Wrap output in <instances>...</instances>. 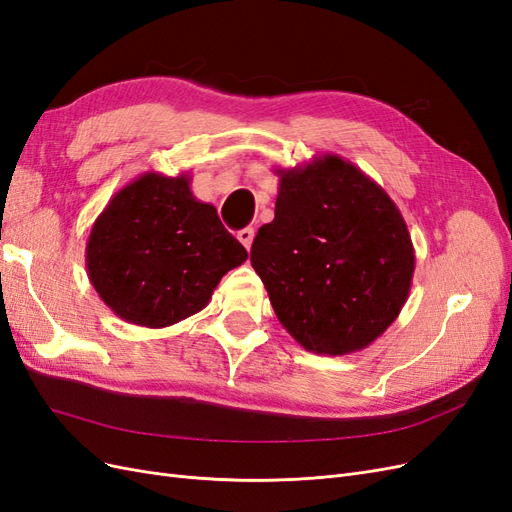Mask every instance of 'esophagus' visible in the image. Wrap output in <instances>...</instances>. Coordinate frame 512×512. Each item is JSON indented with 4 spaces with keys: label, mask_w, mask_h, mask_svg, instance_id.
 <instances>
[{
    "label": "esophagus",
    "mask_w": 512,
    "mask_h": 512,
    "mask_svg": "<svg viewBox=\"0 0 512 512\" xmlns=\"http://www.w3.org/2000/svg\"><path fill=\"white\" fill-rule=\"evenodd\" d=\"M254 228H243V230H239V235H237V239L243 243V247L247 252H250V247H252V241H254Z\"/></svg>",
    "instance_id": "1"
}]
</instances>
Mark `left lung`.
I'll return each mask as SVG.
<instances>
[{
  "label": "left lung",
  "instance_id": "8db88e82",
  "mask_svg": "<svg viewBox=\"0 0 512 512\" xmlns=\"http://www.w3.org/2000/svg\"><path fill=\"white\" fill-rule=\"evenodd\" d=\"M275 175V218L258 230L250 260L277 320L314 354L371 346L410 294L414 245L404 215L337 153Z\"/></svg>",
  "mask_w": 512,
  "mask_h": 512
}]
</instances>
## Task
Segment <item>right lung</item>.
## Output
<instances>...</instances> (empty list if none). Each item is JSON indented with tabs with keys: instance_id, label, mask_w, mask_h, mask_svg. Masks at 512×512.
I'll return each mask as SVG.
<instances>
[{
	"instance_id": "1",
	"label": "right lung",
	"mask_w": 512,
	"mask_h": 512,
	"mask_svg": "<svg viewBox=\"0 0 512 512\" xmlns=\"http://www.w3.org/2000/svg\"><path fill=\"white\" fill-rule=\"evenodd\" d=\"M247 260L218 211L192 194L190 173L147 170L108 200L85 245L91 286L136 327L164 329L205 309Z\"/></svg>"
}]
</instances>
